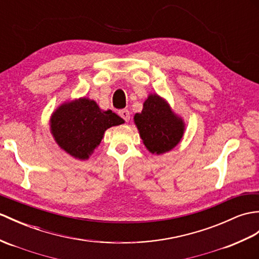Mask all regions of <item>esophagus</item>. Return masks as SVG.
I'll return each instance as SVG.
<instances>
[{
  "instance_id": "1",
  "label": "esophagus",
  "mask_w": 259,
  "mask_h": 259,
  "mask_svg": "<svg viewBox=\"0 0 259 259\" xmlns=\"http://www.w3.org/2000/svg\"><path fill=\"white\" fill-rule=\"evenodd\" d=\"M119 116L121 117L125 122H128L130 120V112L127 110V109H122L119 111Z\"/></svg>"
}]
</instances>
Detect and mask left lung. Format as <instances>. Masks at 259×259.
<instances>
[{
	"instance_id": "left-lung-1",
	"label": "left lung",
	"mask_w": 259,
	"mask_h": 259,
	"mask_svg": "<svg viewBox=\"0 0 259 259\" xmlns=\"http://www.w3.org/2000/svg\"><path fill=\"white\" fill-rule=\"evenodd\" d=\"M144 146L151 153L162 154L170 151L181 141L184 122L174 113L169 104L157 94H151L144 101L143 109L135 115Z\"/></svg>"
}]
</instances>
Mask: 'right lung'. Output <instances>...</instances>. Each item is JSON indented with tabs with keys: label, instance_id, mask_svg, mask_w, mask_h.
I'll list each match as a JSON object with an SVG mask.
<instances>
[{
	"label": "right lung",
	"instance_id": "right-lung-1",
	"mask_svg": "<svg viewBox=\"0 0 259 259\" xmlns=\"http://www.w3.org/2000/svg\"><path fill=\"white\" fill-rule=\"evenodd\" d=\"M123 122L111 110H101L96 101L79 98L65 102L53 112L51 131L58 146L71 157L87 160L99 146L105 131Z\"/></svg>",
	"mask_w": 259,
	"mask_h": 259
}]
</instances>
